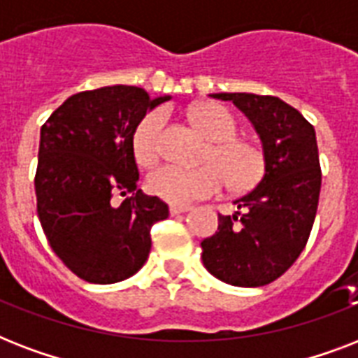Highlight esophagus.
<instances>
[{"label": "esophagus", "instance_id": "1", "mask_svg": "<svg viewBox=\"0 0 358 358\" xmlns=\"http://www.w3.org/2000/svg\"><path fill=\"white\" fill-rule=\"evenodd\" d=\"M191 208L189 206H171L169 208V212H171V215H180V213H185V212H189Z\"/></svg>", "mask_w": 358, "mask_h": 358}]
</instances>
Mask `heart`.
I'll use <instances>...</instances> for the list:
<instances>
[{
  "mask_svg": "<svg viewBox=\"0 0 358 358\" xmlns=\"http://www.w3.org/2000/svg\"><path fill=\"white\" fill-rule=\"evenodd\" d=\"M196 128L213 141L208 150L206 167H184L178 163H165L148 174L152 195L185 206L199 199L217 195L227 182L234 191L255 187L264 176V154L249 141L239 139L238 120L229 109L219 103H201L191 111ZM167 115L154 109L143 117L134 131V156L141 165H152L162 152Z\"/></svg>",
  "mask_w": 358,
  "mask_h": 358,
  "instance_id": "b5f03b06",
  "label": "heart"
}]
</instances>
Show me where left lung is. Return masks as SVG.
I'll return each mask as SVG.
<instances>
[{
	"label": "left lung",
	"instance_id": "1",
	"mask_svg": "<svg viewBox=\"0 0 358 358\" xmlns=\"http://www.w3.org/2000/svg\"><path fill=\"white\" fill-rule=\"evenodd\" d=\"M243 111L258 131L266 173L234 202V215H219L217 232L202 239V262L213 277L256 288L277 280L305 249L316 219L322 167L316 131L277 96L219 92Z\"/></svg>",
	"mask_w": 358,
	"mask_h": 358
}]
</instances>
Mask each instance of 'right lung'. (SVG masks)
Masks as SVG:
<instances>
[{
  "label": "right lung",
  "instance_id": "obj_1",
  "mask_svg": "<svg viewBox=\"0 0 358 358\" xmlns=\"http://www.w3.org/2000/svg\"><path fill=\"white\" fill-rule=\"evenodd\" d=\"M139 87L78 92L41 128L36 213L53 252L87 282L113 284L139 271L150 229L169 206L137 189L134 131L146 111L167 102ZM120 194V205L113 196Z\"/></svg>",
  "mask_w": 358,
  "mask_h": 358
}]
</instances>
